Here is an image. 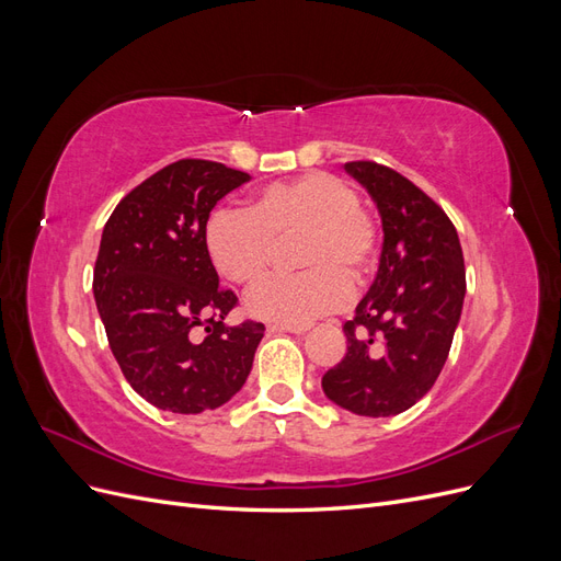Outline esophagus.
Segmentation results:
<instances>
[{
	"mask_svg": "<svg viewBox=\"0 0 561 561\" xmlns=\"http://www.w3.org/2000/svg\"><path fill=\"white\" fill-rule=\"evenodd\" d=\"M307 330H311V322H271V325H268V332L304 334Z\"/></svg>",
	"mask_w": 561,
	"mask_h": 561,
	"instance_id": "esophagus-1",
	"label": "esophagus"
}]
</instances>
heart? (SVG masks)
<instances>
[{
  "label": "heart",
  "mask_w": 561,
  "mask_h": 561,
  "mask_svg": "<svg viewBox=\"0 0 561 561\" xmlns=\"http://www.w3.org/2000/svg\"><path fill=\"white\" fill-rule=\"evenodd\" d=\"M304 271L262 283L248 311L276 322H309L342 309L352 285H363L379 262V225L342 178L313 171L268 184L248 213L217 208L203 227V245L219 276L252 287L274 262L276 245L295 241Z\"/></svg>",
  "instance_id": "b5f03b06"
}]
</instances>
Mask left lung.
I'll return each instance as SVG.
<instances>
[{
    "mask_svg": "<svg viewBox=\"0 0 561 561\" xmlns=\"http://www.w3.org/2000/svg\"><path fill=\"white\" fill-rule=\"evenodd\" d=\"M346 171L375 198L383 248L377 278L346 320V355L322 377L325 396L360 416H396L433 388L466 297V266L447 213L377 161Z\"/></svg>",
    "mask_w": 561,
    "mask_h": 561,
    "instance_id": "left-lung-1",
    "label": "left lung"
}]
</instances>
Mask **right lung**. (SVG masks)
Instances as JSON below:
<instances>
[{"label": "right lung", "mask_w": 561, "mask_h": 561, "mask_svg": "<svg viewBox=\"0 0 561 561\" xmlns=\"http://www.w3.org/2000/svg\"><path fill=\"white\" fill-rule=\"evenodd\" d=\"M250 175L180 159L128 192L100 239L93 295L130 388L175 414L215 410L245 383L264 325H225L239 307L203 245L215 203Z\"/></svg>", "instance_id": "right-lung-1"}]
</instances>
